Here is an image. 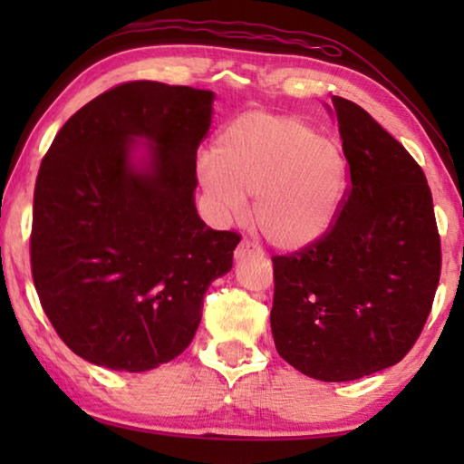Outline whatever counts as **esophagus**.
Here are the masks:
<instances>
[{
  "label": "esophagus",
  "instance_id": "obj_1",
  "mask_svg": "<svg viewBox=\"0 0 464 464\" xmlns=\"http://www.w3.org/2000/svg\"><path fill=\"white\" fill-rule=\"evenodd\" d=\"M262 254V249L256 246V243H251L249 239H243L239 246H237V249H235V260H243V257H247V256H260Z\"/></svg>",
  "mask_w": 464,
  "mask_h": 464
}]
</instances>
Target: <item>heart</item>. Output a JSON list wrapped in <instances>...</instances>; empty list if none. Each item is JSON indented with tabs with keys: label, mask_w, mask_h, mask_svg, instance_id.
<instances>
[{
	"label": "heart",
	"mask_w": 464,
	"mask_h": 464,
	"mask_svg": "<svg viewBox=\"0 0 464 464\" xmlns=\"http://www.w3.org/2000/svg\"><path fill=\"white\" fill-rule=\"evenodd\" d=\"M350 166L340 145L298 116L251 110L225 124L200 182L229 217L254 196V223L274 247L295 251L332 229L348 192Z\"/></svg>",
	"instance_id": "heart-1"
}]
</instances>
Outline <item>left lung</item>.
<instances>
[{"label": "left lung", "mask_w": 464, "mask_h": 464, "mask_svg": "<svg viewBox=\"0 0 464 464\" xmlns=\"http://www.w3.org/2000/svg\"><path fill=\"white\" fill-rule=\"evenodd\" d=\"M350 186L309 247L274 256L278 354L317 381H356L403 360L434 303L442 249L426 174L364 108L332 98Z\"/></svg>", "instance_id": "left-lung-1"}]
</instances>
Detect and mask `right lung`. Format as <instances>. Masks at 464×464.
I'll use <instances>...</instances> for the list:
<instances>
[{
    "label": "right lung",
    "mask_w": 464,
    "mask_h": 464,
    "mask_svg": "<svg viewBox=\"0 0 464 464\" xmlns=\"http://www.w3.org/2000/svg\"><path fill=\"white\" fill-rule=\"evenodd\" d=\"M213 100L186 85H114L43 157L33 280L54 332L92 364L145 372L182 354L208 285L231 270L241 235L210 229L194 207ZM137 136L154 143L145 172L130 166Z\"/></svg>",
    "instance_id": "right-lung-1"
}]
</instances>
